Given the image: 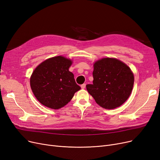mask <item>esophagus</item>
<instances>
[{
    "mask_svg": "<svg viewBox=\"0 0 160 160\" xmlns=\"http://www.w3.org/2000/svg\"><path fill=\"white\" fill-rule=\"evenodd\" d=\"M86 88V83H83V84L81 85V88L82 89H84Z\"/></svg>",
    "mask_w": 160,
    "mask_h": 160,
    "instance_id": "obj_1",
    "label": "esophagus"
}]
</instances>
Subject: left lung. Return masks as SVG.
Listing matches in <instances>:
<instances>
[{"label": "left lung", "instance_id": "obj_1", "mask_svg": "<svg viewBox=\"0 0 160 160\" xmlns=\"http://www.w3.org/2000/svg\"><path fill=\"white\" fill-rule=\"evenodd\" d=\"M93 72V84L86 85L88 93L105 109H114L130 97L134 77L130 67L116 58H104L97 61Z\"/></svg>", "mask_w": 160, "mask_h": 160}]
</instances>
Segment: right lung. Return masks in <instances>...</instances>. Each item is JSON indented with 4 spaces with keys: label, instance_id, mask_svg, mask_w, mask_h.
Masks as SVG:
<instances>
[{
    "label": "right lung",
    "instance_id": "add662e5",
    "mask_svg": "<svg viewBox=\"0 0 160 160\" xmlns=\"http://www.w3.org/2000/svg\"><path fill=\"white\" fill-rule=\"evenodd\" d=\"M72 61L58 56L47 59L32 72L30 87L37 100L46 107L58 110L71 101L81 88L69 71Z\"/></svg>",
    "mask_w": 160,
    "mask_h": 160
}]
</instances>
